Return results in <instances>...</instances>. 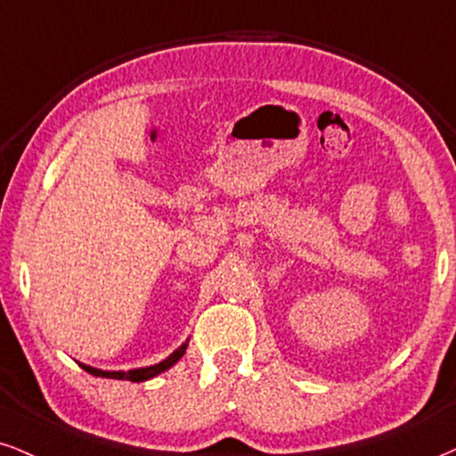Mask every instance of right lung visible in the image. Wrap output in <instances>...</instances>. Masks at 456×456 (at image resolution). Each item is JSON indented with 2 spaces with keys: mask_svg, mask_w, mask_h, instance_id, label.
<instances>
[{
  "mask_svg": "<svg viewBox=\"0 0 456 456\" xmlns=\"http://www.w3.org/2000/svg\"><path fill=\"white\" fill-rule=\"evenodd\" d=\"M185 348H188V342L182 345L177 348L175 353H171L165 362L156 363V365H150V368H137V370H128V372H103V370H97V368H91V365H84L82 368L86 370L88 374H94V376H101V379H116V380H131V383H143V380L148 379H154L156 374L165 372V370L171 368V365H175L182 355L185 353Z\"/></svg>",
  "mask_w": 456,
  "mask_h": 456,
  "instance_id": "obj_1",
  "label": "right lung"
}]
</instances>
